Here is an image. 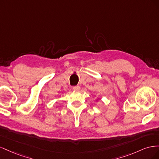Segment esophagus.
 Returning a JSON list of instances; mask_svg holds the SVG:
<instances>
[{
	"mask_svg": "<svg viewBox=\"0 0 159 159\" xmlns=\"http://www.w3.org/2000/svg\"><path fill=\"white\" fill-rule=\"evenodd\" d=\"M73 89L74 91H79L80 89V87L79 85H77V86H74V87H73Z\"/></svg>",
	"mask_w": 159,
	"mask_h": 159,
	"instance_id": "34e87169",
	"label": "esophagus"
}]
</instances>
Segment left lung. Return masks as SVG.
Masks as SVG:
<instances>
[{"mask_svg": "<svg viewBox=\"0 0 159 159\" xmlns=\"http://www.w3.org/2000/svg\"><path fill=\"white\" fill-rule=\"evenodd\" d=\"M99 99V98H98V99H96V102H98V101Z\"/></svg>", "mask_w": 159, "mask_h": 159, "instance_id": "left-lung-1", "label": "left lung"}]
</instances>
